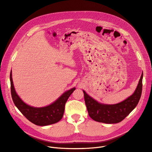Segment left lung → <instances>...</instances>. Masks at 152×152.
I'll return each instance as SVG.
<instances>
[{"mask_svg": "<svg viewBox=\"0 0 152 152\" xmlns=\"http://www.w3.org/2000/svg\"><path fill=\"white\" fill-rule=\"evenodd\" d=\"M143 73L134 94L121 103L104 104L98 103L84 91V99L90 117L94 121L107 124L117 123L124 120L138 104L142 88Z\"/></svg>", "mask_w": 152, "mask_h": 152, "instance_id": "1", "label": "left lung"}]
</instances>
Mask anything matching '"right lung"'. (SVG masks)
<instances>
[{"label":"right lung","instance_id":"right-lung-1","mask_svg":"<svg viewBox=\"0 0 152 152\" xmlns=\"http://www.w3.org/2000/svg\"><path fill=\"white\" fill-rule=\"evenodd\" d=\"M11 93L12 100L18 110L31 122L38 126H47L59 121L62 117L69 97L75 90L73 88L65 92L52 104L42 107H34L25 103L17 94L10 73Z\"/></svg>","mask_w":152,"mask_h":152}]
</instances>
